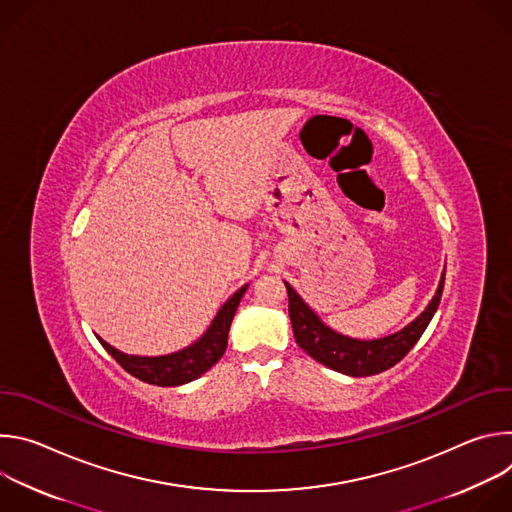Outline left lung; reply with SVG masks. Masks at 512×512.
Returning <instances> with one entry per match:
<instances>
[{"instance_id":"1","label":"left lung","mask_w":512,"mask_h":512,"mask_svg":"<svg viewBox=\"0 0 512 512\" xmlns=\"http://www.w3.org/2000/svg\"><path fill=\"white\" fill-rule=\"evenodd\" d=\"M444 279H446V269L442 273L440 285H437L435 296L409 326H405L403 330L391 336L377 338V340H356V338H348L334 332L298 296V291L294 287H291L287 281L283 283L289 298L287 308H289L291 328H294V336L300 348H304L314 360L322 362L324 367L332 371H338L348 377H371L395 367V364L421 338L437 306H440Z\"/></svg>"}]
</instances>
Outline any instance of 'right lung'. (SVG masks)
<instances>
[{
    "label": "right lung",
    "mask_w": 512,
    "mask_h": 512,
    "mask_svg": "<svg viewBox=\"0 0 512 512\" xmlns=\"http://www.w3.org/2000/svg\"><path fill=\"white\" fill-rule=\"evenodd\" d=\"M245 291H247V285L237 289L233 298H229V302H225V306L218 310L216 318L212 320L204 336L184 350L164 354V356H133V354L119 352L117 348H113L101 338L99 342L129 375H133L143 383L158 385V387H178V385L190 383L202 377L212 364H216L225 354L229 328Z\"/></svg>",
    "instance_id": "right-lung-1"
}]
</instances>
